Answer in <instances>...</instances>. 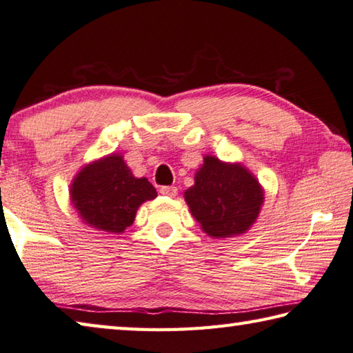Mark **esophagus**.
<instances>
[{"label": "esophagus", "mask_w": 353, "mask_h": 353, "mask_svg": "<svg viewBox=\"0 0 353 353\" xmlns=\"http://www.w3.org/2000/svg\"><path fill=\"white\" fill-rule=\"evenodd\" d=\"M159 194L161 195H165V196H170V199H173V196H176L178 189L173 188V186H163V188L159 189Z\"/></svg>", "instance_id": "34e87169"}]
</instances>
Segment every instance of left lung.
<instances>
[{"instance_id":"1","label":"left lung","mask_w":353,"mask_h":353,"mask_svg":"<svg viewBox=\"0 0 353 353\" xmlns=\"http://www.w3.org/2000/svg\"><path fill=\"white\" fill-rule=\"evenodd\" d=\"M194 180V186L184 192V200L209 237L242 236L256 223L265 192L243 164L225 163L206 154Z\"/></svg>"}]
</instances>
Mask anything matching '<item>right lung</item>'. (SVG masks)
Segmentation results:
<instances>
[{"instance_id": "right-lung-1", "label": "right lung", "mask_w": 353, "mask_h": 353, "mask_svg": "<svg viewBox=\"0 0 353 353\" xmlns=\"http://www.w3.org/2000/svg\"><path fill=\"white\" fill-rule=\"evenodd\" d=\"M147 178H136L121 153L85 164L74 176L70 200L86 226L121 234L133 225L142 203L157 196Z\"/></svg>"}]
</instances>
